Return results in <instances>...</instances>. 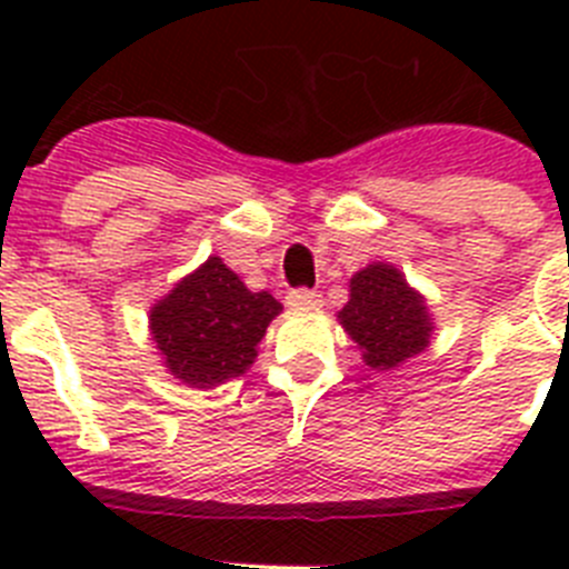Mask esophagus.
Returning a JSON list of instances; mask_svg holds the SVG:
<instances>
[{
	"label": "esophagus",
	"instance_id": "obj_1",
	"mask_svg": "<svg viewBox=\"0 0 569 569\" xmlns=\"http://www.w3.org/2000/svg\"><path fill=\"white\" fill-rule=\"evenodd\" d=\"M288 308H293V310H319L321 308V293H316V290H308V288L290 290Z\"/></svg>",
	"mask_w": 569,
	"mask_h": 569
}]
</instances>
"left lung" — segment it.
Returning a JSON list of instances; mask_svg holds the SVG:
<instances>
[{
  "instance_id": "obj_1",
  "label": "left lung",
  "mask_w": 569,
  "mask_h": 569,
  "mask_svg": "<svg viewBox=\"0 0 569 569\" xmlns=\"http://www.w3.org/2000/svg\"><path fill=\"white\" fill-rule=\"evenodd\" d=\"M339 319L376 370H390L421 353L430 336L425 301L390 264H370L350 279V301Z\"/></svg>"
}]
</instances>
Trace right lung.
Returning <instances> with one entry per match:
<instances>
[{
  "label": "right lung",
  "mask_w": 569,
  "mask_h": 569,
  "mask_svg": "<svg viewBox=\"0 0 569 569\" xmlns=\"http://www.w3.org/2000/svg\"><path fill=\"white\" fill-rule=\"evenodd\" d=\"M279 310L273 296L250 293L219 256H210L150 310V330L176 379L213 387L253 365Z\"/></svg>",
  "instance_id": "right-lung-1"
}]
</instances>
